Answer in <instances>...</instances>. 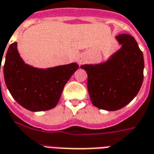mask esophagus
<instances>
[{"instance_id":"1","label":"esophagus","mask_w":154,"mask_h":154,"mask_svg":"<svg viewBox=\"0 0 154 154\" xmlns=\"http://www.w3.org/2000/svg\"><path fill=\"white\" fill-rule=\"evenodd\" d=\"M77 62H78V64L79 65H81L82 63H84L85 62V57H84L83 55H79L78 57H77Z\"/></svg>"}]
</instances>
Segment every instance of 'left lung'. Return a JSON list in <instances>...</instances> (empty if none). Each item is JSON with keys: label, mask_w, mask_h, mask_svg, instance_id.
Listing matches in <instances>:
<instances>
[{"label": "left lung", "mask_w": 154, "mask_h": 154, "mask_svg": "<svg viewBox=\"0 0 154 154\" xmlns=\"http://www.w3.org/2000/svg\"><path fill=\"white\" fill-rule=\"evenodd\" d=\"M119 50L107 62L81 66L88 74L87 87L95 107L116 111L128 104L139 92L143 81L144 58L133 36L116 37Z\"/></svg>", "instance_id": "8db88e82"}]
</instances>
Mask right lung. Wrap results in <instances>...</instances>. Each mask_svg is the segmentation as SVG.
Wrapping results in <instances>:
<instances>
[{
    "label": "right lung",
    "instance_id": "right-lung-1",
    "mask_svg": "<svg viewBox=\"0 0 154 154\" xmlns=\"http://www.w3.org/2000/svg\"><path fill=\"white\" fill-rule=\"evenodd\" d=\"M78 68L76 62L34 68L25 64L17 51V42H13L8 49L3 69L7 88L16 102L29 111L40 112L57 105L65 85Z\"/></svg>",
    "mask_w": 154,
    "mask_h": 154
}]
</instances>
